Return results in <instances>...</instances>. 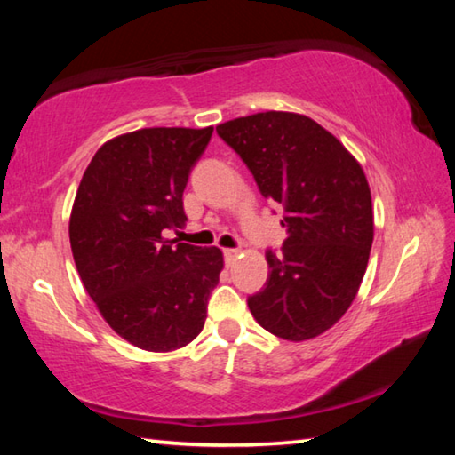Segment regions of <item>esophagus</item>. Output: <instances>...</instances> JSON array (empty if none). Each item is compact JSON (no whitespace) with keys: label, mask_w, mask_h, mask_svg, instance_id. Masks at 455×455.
<instances>
[{"label":"esophagus","mask_w":455,"mask_h":455,"mask_svg":"<svg viewBox=\"0 0 455 455\" xmlns=\"http://www.w3.org/2000/svg\"><path fill=\"white\" fill-rule=\"evenodd\" d=\"M222 255H225V263L230 265V263H233V260L236 259L238 251H236V249H225V251H222Z\"/></svg>","instance_id":"1"}]
</instances>
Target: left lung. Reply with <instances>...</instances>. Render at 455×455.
Listing matches in <instances>:
<instances>
[{"label":"left lung","mask_w":455,"mask_h":455,"mask_svg":"<svg viewBox=\"0 0 455 455\" xmlns=\"http://www.w3.org/2000/svg\"><path fill=\"white\" fill-rule=\"evenodd\" d=\"M255 179L279 203L287 238L267 251L271 273L246 299L268 333L305 341L343 317L363 281L373 243L371 192L363 168L317 122L260 112L217 126Z\"/></svg>","instance_id":"obj_1"}]
</instances>
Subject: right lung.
Wrapping results in <instances>:
<instances>
[{
	"label": "right lung",
	"instance_id": "obj_1",
	"mask_svg": "<svg viewBox=\"0 0 455 455\" xmlns=\"http://www.w3.org/2000/svg\"><path fill=\"white\" fill-rule=\"evenodd\" d=\"M209 128H142L100 148L76 192L70 244L108 325L146 351H174L204 327L219 284L217 246L166 241L187 222L182 192Z\"/></svg>",
	"mask_w": 455,
	"mask_h": 455
}]
</instances>
